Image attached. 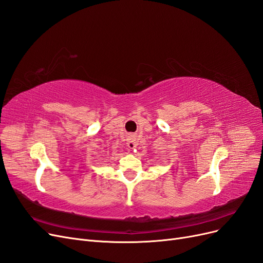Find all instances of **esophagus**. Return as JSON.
Wrapping results in <instances>:
<instances>
[{
	"label": "esophagus",
	"instance_id": "obj_1",
	"mask_svg": "<svg viewBox=\"0 0 263 263\" xmlns=\"http://www.w3.org/2000/svg\"><path fill=\"white\" fill-rule=\"evenodd\" d=\"M136 146H137V141H136V135L135 134H129L128 139H127V147L129 149H135Z\"/></svg>",
	"mask_w": 263,
	"mask_h": 263
}]
</instances>
